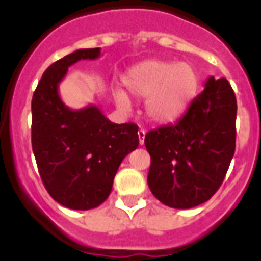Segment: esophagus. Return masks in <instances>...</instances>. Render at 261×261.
<instances>
[{
  "label": "esophagus",
  "mask_w": 261,
  "mask_h": 261,
  "mask_svg": "<svg viewBox=\"0 0 261 261\" xmlns=\"http://www.w3.org/2000/svg\"><path fill=\"white\" fill-rule=\"evenodd\" d=\"M145 135H146V131H145L144 128H139V130H138L139 145H144V142H145Z\"/></svg>",
  "instance_id": "esophagus-1"
}]
</instances>
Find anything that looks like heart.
Wrapping results in <instances>:
<instances>
[{"label":"heart","instance_id":"heart-1","mask_svg":"<svg viewBox=\"0 0 261 261\" xmlns=\"http://www.w3.org/2000/svg\"><path fill=\"white\" fill-rule=\"evenodd\" d=\"M124 90L131 97L145 99L146 116L159 124H170L182 116L197 95L200 77L188 63L146 60L133 65L123 75ZM116 104L130 108L125 93L115 94Z\"/></svg>","mask_w":261,"mask_h":261}]
</instances>
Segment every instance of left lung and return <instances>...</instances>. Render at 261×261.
I'll return each mask as SVG.
<instances>
[{
  "label": "left lung",
  "mask_w": 261,
  "mask_h": 261,
  "mask_svg": "<svg viewBox=\"0 0 261 261\" xmlns=\"http://www.w3.org/2000/svg\"><path fill=\"white\" fill-rule=\"evenodd\" d=\"M236 117L230 83L211 76L178 122L145 135L148 185L159 201L189 210L218 192L236 150Z\"/></svg>",
  "instance_id": "obj_1"
}]
</instances>
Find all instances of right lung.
Instances as JSON below:
<instances>
[{
  "instance_id": "1",
  "label": "right lung",
  "mask_w": 261,
  "mask_h": 261,
  "mask_svg": "<svg viewBox=\"0 0 261 261\" xmlns=\"http://www.w3.org/2000/svg\"><path fill=\"white\" fill-rule=\"evenodd\" d=\"M101 49H79L43 72L31 101V142L38 171L53 200L86 211L108 198L123 159L138 148V126L116 124L95 105L71 109L59 85L79 60L98 59Z\"/></svg>"
}]
</instances>
